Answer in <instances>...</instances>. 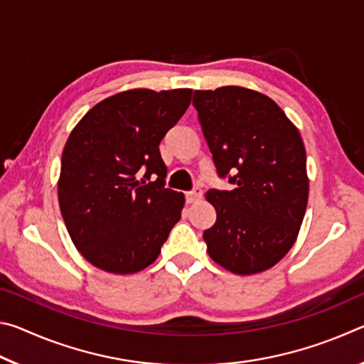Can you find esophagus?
I'll list each match as a JSON object with an SVG mask.
<instances>
[{
  "label": "esophagus",
  "instance_id": "34e87169",
  "mask_svg": "<svg viewBox=\"0 0 364 364\" xmlns=\"http://www.w3.org/2000/svg\"><path fill=\"white\" fill-rule=\"evenodd\" d=\"M202 197V189L200 188H194L193 191H189V193H186V199L189 204H196L197 200H199Z\"/></svg>",
  "mask_w": 364,
  "mask_h": 364
}]
</instances>
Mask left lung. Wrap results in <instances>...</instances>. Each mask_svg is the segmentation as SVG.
<instances>
[{
    "mask_svg": "<svg viewBox=\"0 0 364 364\" xmlns=\"http://www.w3.org/2000/svg\"><path fill=\"white\" fill-rule=\"evenodd\" d=\"M218 176L210 189L217 221L204 231L213 262L236 274L274 267L297 239L308 202L306 152L297 127L278 104L242 86L194 91Z\"/></svg>",
    "mask_w": 364,
    "mask_h": 364,
    "instance_id": "left-lung-1",
    "label": "left lung"
}]
</instances>
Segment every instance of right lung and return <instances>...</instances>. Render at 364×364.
<instances>
[{
  "instance_id": "add662e5",
  "label": "right lung",
  "mask_w": 364,
  "mask_h": 364,
  "mask_svg": "<svg viewBox=\"0 0 364 364\" xmlns=\"http://www.w3.org/2000/svg\"><path fill=\"white\" fill-rule=\"evenodd\" d=\"M193 90L117 93L88 110L60 160L59 207L80 254L96 268L132 274L156 262L181 218L183 193L165 188L159 144Z\"/></svg>"
}]
</instances>
